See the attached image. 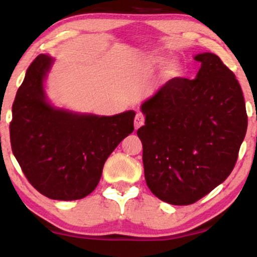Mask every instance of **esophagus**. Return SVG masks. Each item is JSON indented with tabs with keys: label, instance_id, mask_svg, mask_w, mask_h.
I'll use <instances>...</instances> for the list:
<instances>
[{
	"label": "esophagus",
	"instance_id": "34e87169",
	"mask_svg": "<svg viewBox=\"0 0 257 257\" xmlns=\"http://www.w3.org/2000/svg\"><path fill=\"white\" fill-rule=\"evenodd\" d=\"M144 123H145V118H144V114L143 113H137V116H135V120H134L135 129L140 128L141 125H144Z\"/></svg>",
	"mask_w": 257,
	"mask_h": 257
}]
</instances>
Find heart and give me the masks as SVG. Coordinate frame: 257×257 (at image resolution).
<instances>
[{"label": "heart", "mask_w": 257, "mask_h": 257, "mask_svg": "<svg viewBox=\"0 0 257 257\" xmlns=\"http://www.w3.org/2000/svg\"><path fill=\"white\" fill-rule=\"evenodd\" d=\"M156 63H159V64H167V61L162 60V59H158V60H156Z\"/></svg>", "instance_id": "b5f03b06"}]
</instances>
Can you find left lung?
<instances>
[{
    "instance_id": "8db88e82",
    "label": "left lung",
    "mask_w": 257,
    "mask_h": 257,
    "mask_svg": "<svg viewBox=\"0 0 257 257\" xmlns=\"http://www.w3.org/2000/svg\"><path fill=\"white\" fill-rule=\"evenodd\" d=\"M194 60L196 78H172L141 105L146 184L173 205L193 204L228 178L247 126L234 73L213 53Z\"/></svg>"
}]
</instances>
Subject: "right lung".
Listing matches in <instances>:
<instances>
[{
  "label": "right lung",
  "mask_w": 257,
  "mask_h": 257,
  "mask_svg": "<svg viewBox=\"0 0 257 257\" xmlns=\"http://www.w3.org/2000/svg\"><path fill=\"white\" fill-rule=\"evenodd\" d=\"M52 64L40 54L26 70L12 106V151L38 192L76 200L95 190L106 159L134 131L135 112L108 117L53 107L43 88Z\"/></svg>",
  "instance_id": "add662e5"
}]
</instances>
